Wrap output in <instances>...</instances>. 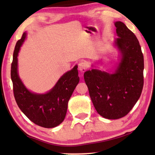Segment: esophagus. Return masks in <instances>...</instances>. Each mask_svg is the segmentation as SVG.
I'll return each instance as SVG.
<instances>
[{"label":"esophagus","instance_id":"esophagus-1","mask_svg":"<svg viewBox=\"0 0 155 155\" xmlns=\"http://www.w3.org/2000/svg\"><path fill=\"white\" fill-rule=\"evenodd\" d=\"M87 68V65L85 61H81L79 64H78V69L81 73L85 72Z\"/></svg>","mask_w":155,"mask_h":155}]
</instances>
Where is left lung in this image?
<instances>
[{"mask_svg": "<svg viewBox=\"0 0 155 155\" xmlns=\"http://www.w3.org/2000/svg\"><path fill=\"white\" fill-rule=\"evenodd\" d=\"M118 38L115 45L122 59L109 74L92 69L84 73L91 101L98 114L116 120L127 115L137 103L143 86V56L137 38L124 23H115Z\"/></svg>", "mask_w": 155, "mask_h": 155, "instance_id": "obj_1", "label": "left lung"}]
</instances>
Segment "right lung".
<instances>
[{
    "label": "right lung",
    "mask_w": 155,
    "mask_h": 155,
    "mask_svg": "<svg viewBox=\"0 0 155 155\" xmlns=\"http://www.w3.org/2000/svg\"><path fill=\"white\" fill-rule=\"evenodd\" d=\"M26 33L17 41L13 55L11 78L18 106L34 124L44 128H53L64 121L68 103L79 82L77 66L65 73L52 90L45 94L31 93L23 85L18 74V54L24 42Z\"/></svg>",
    "instance_id": "obj_1"
}]
</instances>
